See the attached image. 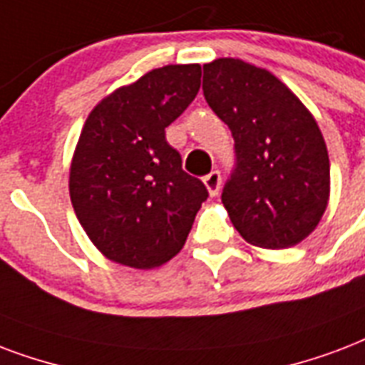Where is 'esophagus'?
Listing matches in <instances>:
<instances>
[{
  "instance_id": "1",
  "label": "esophagus",
  "mask_w": 365,
  "mask_h": 365,
  "mask_svg": "<svg viewBox=\"0 0 365 365\" xmlns=\"http://www.w3.org/2000/svg\"><path fill=\"white\" fill-rule=\"evenodd\" d=\"M202 182H205V185H207V189H208V193L212 195V197H216V195H218L220 187H222V176H220L218 170H212L210 174H207Z\"/></svg>"
}]
</instances>
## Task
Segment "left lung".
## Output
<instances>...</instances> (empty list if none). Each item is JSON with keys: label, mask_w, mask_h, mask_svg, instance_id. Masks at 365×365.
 Masks as SVG:
<instances>
[{"label": "left lung", "mask_w": 365, "mask_h": 365, "mask_svg": "<svg viewBox=\"0 0 365 365\" xmlns=\"http://www.w3.org/2000/svg\"><path fill=\"white\" fill-rule=\"evenodd\" d=\"M208 107L235 141L222 202L250 245L287 249L316 230L329 201V157L318 122L266 68L241 59L202 66Z\"/></svg>", "instance_id": "left-lung-1"}]
</instances>
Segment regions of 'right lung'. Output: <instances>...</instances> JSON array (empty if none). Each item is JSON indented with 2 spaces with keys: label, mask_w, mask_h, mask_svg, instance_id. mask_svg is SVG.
Wrapping results in <instances>:
<instances>
[{
  "label": "right lung",
  "mask_w": 365,
  "mask_h": 365,
  "mask_svg": "<svg viewBox=\"0 0 365 365\" xmlns=\"http://www.w3.org/2000/svg\"><path fill=\"white\" fill-rule=\"evenodd\" d=\"M199 88L201 65L155 68L105 97L83 124L71 164V201L108 260L158 268L185 245L208 191L183 172L164 130Z\"/></svg>",
  "instance_id": "right-lung-1"
}]
</instances>
